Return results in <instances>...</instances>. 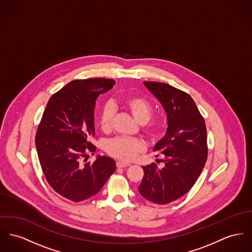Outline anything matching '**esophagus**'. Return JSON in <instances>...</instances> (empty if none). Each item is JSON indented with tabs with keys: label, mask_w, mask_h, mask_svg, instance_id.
Returning a JSON list of instances; mask_svg holds the SVG:
<instances>
[{
	"label": "esophagus",
	"mask_w": 252,
	"mask_h": 252,
	"mask_svg": "<svg viewBox=\"0 0 252 252\" xmlns=\"http://www.w3.org/2000/svg\"><path fill=\"white\" fill-rule=\"evenodd\" d=\"M130 166V163H126V162H123V161H118L117 162V167L118 168H125Z\"/></svg>",
	"instance_id": "obj_1"
}]
</instances>
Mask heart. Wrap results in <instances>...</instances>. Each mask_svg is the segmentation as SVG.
<instances>
[{
    "instance_id": "heart-1",
    "label": "heart",
    "mask_w": 252,
    "mask_h": 252,
    "mask_svg": "<svg viewBox=\"0 0 252 252\" xmlns=\"http://www.w3.org/2000/svg\"><path fill=\"white\" fill-rule=\"evenodd\" d=\"M125 108L131 113L139 124H143L144 133L151 138H156L162 133L165 127V120L162 118H151L153 107L150 101L141 96H132L124 101ZM114 109L106 105L101 111L99 124L103 132H109L112 128ZM144 144L141 140L128 137H116L106 143V152L122 161H132L136 156L143 151Z\"/></svg>"
}]
</instances>
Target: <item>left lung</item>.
Returning <instances> with one entry per match:
<instances>
[{
  "mask_svg": "<svg viewBox=\"0 0 252 252\" xmlns=\"http://www.w3.org/2000/svg\"><path fill=\"white\" fill-rule=\"evenodd\" d=\"M144 85L165 110L168 128L154 147L163 155L164 166H143L138 191L148 201L166 204L183 197L201 175L208 153L206 127L188 94L165 83L144 81Z\"/></svg>",
  "mask_w": 252,
  "mask_h": 252,
  "instance_id": "8db88e82",
  "label": "left lung"
}]
</instances>
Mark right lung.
Instances as JSON below:
<instances>
[{"instance_id": "obj_1", "label": "right lung", "mask_w": 252, "mask_h": 252, "mask_svg": "<svg viewBox=\"0 0 252 252\" xmlns=\"http://www.w3.org/2000/svg\"><path fill=\"white\" fill-rule=\"evenodd\" d=\"M115 84L107 78L70 81L50 98L38 126L35 145L43 173L53 190L69 201L98 193L116 170L115 160L106 156L85 162L88 153L96 149L90 142L95 101Z\"/></svg>"}]
</instances>
